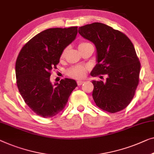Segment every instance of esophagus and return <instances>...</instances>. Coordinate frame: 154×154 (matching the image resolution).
<instances>
[{"mask_svg": "<svg viewBox=\"0 0 154 154\" xmlns=\"http://www.w3.org/2000/svg\"><path fill=\"white\" fill-rule=\"evenodd\" d=\"M84 83V81H77V85H81L82 84Z\"/></svg>", "mask_w": 154, "mask_h": 154, "instance_id": "esophagus-1", "label": "esophagus"}]
</instances>
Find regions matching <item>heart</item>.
Instances as JSON below:
<instances>
[{
    "instance_id": "1",
    "label": "heart",
    "mask_w": 154,
    "mask_h": 154,
    "mask_svg": "<svg viewBox=\"0 0 154 154\" xmlns=\"http://www.w3.org/2000/svg\"><path fill=\"white\" fill-rule=\"evenodd\" d=\"M89 43L88 42H81V43L79 44V48L81 49V48L83 47L87 44H88ZM66 53V48L64 49L63 51L62 52L61 54V58H64L65 57ZM88 71V66H83V65H75L73 66L72 67H70L69 69H68L66 70V73L69 76L73 78V79H80L83 78L85 75H86L87 72Z\"/></svg>"
}]
</instances>
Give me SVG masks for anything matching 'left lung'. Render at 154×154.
<instances>
[{
    "label": "left lung",
    "instance_id": "left-lung-1",
    "mask_svg": "<svg viewBox=\"0 0 154 154\" xmlns=\"http://www.w3.org/2000/svg\"><path fill=\"white\" fill-rule=\"evenodd\" d=\"M79 32L97 48L98 63L91 75H108L106 82L92 81L96 105L110 113L124 110L134 97L140 81L141 64L133 43L124 33L101 23L81 26Z\"/></svg>",
    "mask_w": 154,
    "mask_h": 154
}]
</instances>
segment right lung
Masks as SVG:
<instances>
[{
    "mask_svg": "<svg viewBox=\"0 0 154 154\" xmlns=\"http://www.w3.org/2000/svg\"><path fill=\"white\" fill-rule=\"evenodd\" d=\"M77 33V26L47 29L20 51L15 65L18 89L25 103L40 117L49 118L60 112L77 87L72 79H62L54 85L50 81L51 71L57 68L62 52Z\"/></svg>",
    "mask_w": 154,
    "mask_h": 154,
    "instance_id": "1",
    "label": "right lung"
}]
</instances>
